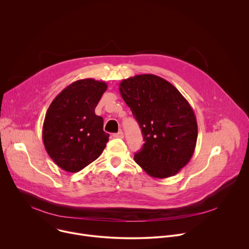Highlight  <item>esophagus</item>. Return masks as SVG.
Returning <instances> with one entry per match:
<instances>
[{
  "mask_svg": "<svg viewBox=\"0 0 249 249\" xmlns=\"http://www.w3.org/2000/svg\"><path fill=\"white\" fill-rule=\"evenodd\" d=\"M113 137H114V138L123 139V138H124V134H123V132H122V131H119L118 133H115V134H113Z\"/></svg>",
  "mask_w": 249,
  "mask_h": 249,
  "instance_id": "obj_1",
  "label": "esophagus"
}]
</instances>
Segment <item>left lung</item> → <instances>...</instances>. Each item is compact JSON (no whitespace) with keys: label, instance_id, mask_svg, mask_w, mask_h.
<instances>
[{"label":"left lung","instance_id":"left-lung-1","mask_svg":"<svg viewBox=\"0 0 249 249\" xmlns=\"http://www.w3.org/2000/svg\"><path fill=\"white\" fill-rule=\"evenodd\" d=\"M119 91L144 136L135 161L156 178L175 175L196 147L198 126L189 102L173 85L152 74L123 80Z\"/></svg>","mask_w":249,"mask_h":249}]
</instances>
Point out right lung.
Listing matches in <instances>:
<instances>
[{
    "mask_svg": "<svg viewBox=\"0 0 249 249\" xmlns=\"http://www.w3.org/2000/svg\"><path fill=\"white\" fill-rule=\"evenodd\" d=\"M105 82L79 80L65 88L47 109L42 140L53 161L68 172H78L103 152L109 135L103 131V119L94 113Z\"/></svg>",
    "mask_w": 249,
    "mask_h": 249,
    "instance_id": "1",
    "label": "right lung"
}]
</instances>
